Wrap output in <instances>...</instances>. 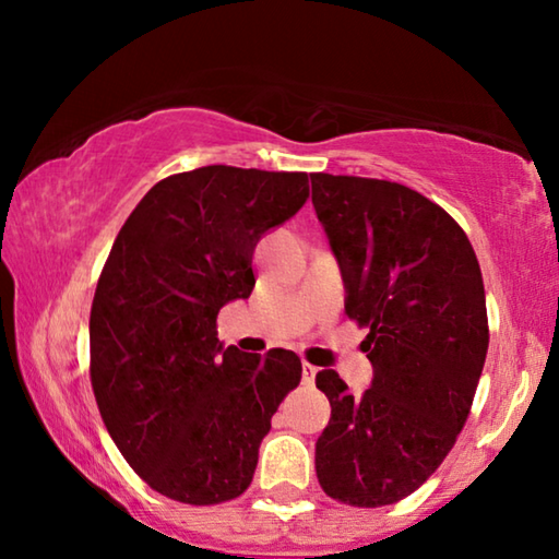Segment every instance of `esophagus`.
<instances>
[{
    "instance_id": "esophagus-1",
    "label": "esophagus",
    "mask_w": 559,
    "mask_h": 559,
    "mask_svg": "<svg viewBox=\"0 0 559 559\" xmlns=\"http://www.w3.org/2000/svg\"><path fill=\"white\" fill-rule=\"evenodd\" d=\"M316 374H318V367L302 362V384H313Z\"/></svg>"
}]
</instances>
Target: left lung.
I'll use <instances>...</instances> for the list:
<instances>
[{
  "instance_id": "1",
  "label": "left lung",
  "mask_w": 559,
  "mask_h": 559,
  "mask_svg": "<svg viewBox=\"0 0 559 559\" xmlns=\"http://www.w3.org/2000/svg\"><path fill=\"white\" fill-rule=\"evenodd\" d=\"M310 182L372 362L362 396L335 370L316 374L330 400L316 473L340 503L392 506L441 466L468 419L488 353L484 278L461 226L414 189L325 173Z\"/></svg>"
}]
</instances>
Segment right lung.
<instances>
[{"instance_id":"1","label":"right lung","mask_w":559,"mask_h":559,"mask_svg":"<svg viewBox=\"0 0 559 559\" xmlns=\"http://www.w3.org/2000/svg\"><path fill=\"white\" fill-rule=\"evenodd\" d=\"M306 200V173L210 165L157 182L122 224L91 306V384L157 493L214 506L249 488L302 367L290 349L224 347L216 316L251 296L259 239Z\"/></svg>"}]
</instances>
